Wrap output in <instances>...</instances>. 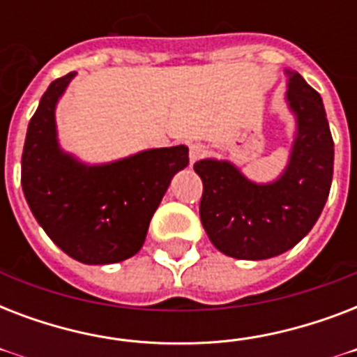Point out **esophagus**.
Here are the masks:
<instances>
[{
  "instance_id": "34e87169",
  "label": "esophagus",
  "mask_w": 357,
  "mask_h": 357,
  "mask_svg": "<svg viewBox=\"0 0 357 357\" xmlns=\"http://www.w3.org/2000/svg\"><path fill=\"white\" fill-rule=\"evenodd\" d=\"M206 153H207V148L204 144H200V142H196V144H190V148H189L190 165H195L196 161H200L202 157L206 155Z\"/></svg>"
}]
</instances>
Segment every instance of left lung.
I'll use <instances>...</instances> for the list:
<instances>
[{"label": "left lung", "mask_w": 357, "mask_h": 357, "mask_svg": "<svg viewBox=\"0 0 357 357\" xmlns=\"http://www.w3.org/2000/svg\"><path fill=\"white\" fill-rule=\"evenodd\" d=\"M287 105L296 119L291 155L271 183L250 181L234 162L202 159V226L215 248L235 259H268L298 244L321 217L333 176V139L321 94L285 70Z\"/></svg>", "instance_id": "8db88e82"}]
</instances>
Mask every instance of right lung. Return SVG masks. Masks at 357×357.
<instances>
[{
  "mask_svg": "<svg viewBox=\"0 0 357 357\" xmlns=\"http://www.w3.org/2000/svg\"><path fill=\"white\" fill-rule=\"evenodd\" d=\"M75 72L47 86L27 128L22 187L47 237L85 265H109L142 248L168 185L189 165V148H153L105 165L61 150L55 107Z\"/></svg>",
  "mask_w": 357,
  "mask_h": 357,
  "instance_id": "1",
  "label": "right lung"
}]
</instances>
